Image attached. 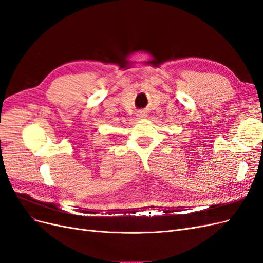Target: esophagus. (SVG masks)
<instances>
[{
    "mask_svg": "<svg viewBox=\"0 0 263 263\" xmlns=\"http://www.w3.org/2000/svg\"><path fill=\"white\" fill-rule=\"evenodd\" d=\"M137 117H138L139 119L146 118V117H147V112H145V110H140V112L137 113Z\"/></svg>",
    "mask_w": 263,
    "mask_h": 263,
    "instance_id": "obj_1",
    "label": "esophagus"
}]
</instances>
